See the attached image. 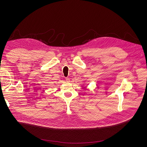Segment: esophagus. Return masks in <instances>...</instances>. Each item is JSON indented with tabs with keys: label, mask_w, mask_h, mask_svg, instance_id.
<instances>
[{
	"label": "esophagus",
	"mask_w": 147,
	"mask_h": 147,
	"mask_svg": "<svg viewBox=\"0 0 147 147\" xmlns=\"http://www.w3.org/2000/svg\"><path fill=\"white\" fill-rule=\"evenodd\" d=\"M65 80H66V82H70V80H69V78H65Z\"/></svg>",
	"instance_id": "1"
}]
</instances>
